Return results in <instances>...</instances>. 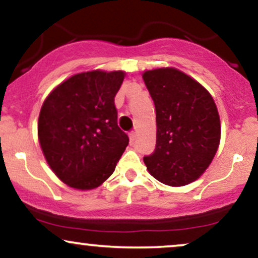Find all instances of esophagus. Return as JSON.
Listing matches in <instances>:
<instances>
[{
  "label": "esophagus",
  "mask_w": 258,
  "mask_h": 258,
  "mask_svg": "<svg viewBox=\"0 0 258 258\" xmlns=\"http://www.w3.org/2000/svg\"><path fill=\"white\" fill-rule=\"evenodd\" d=\"M130 141H131V143L136 141V132H130Z\"/></svg>",
  "instance_id": "34e87169"
}]
</instances>
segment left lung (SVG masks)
Returning <instances> with one entry per match:
<instances>
[{"label": "left lung", "instance_id": "left-lung-1", "mask_svg": "<svg viewBox=\"0 0 258 258\" xmlns=\"http://www.w3.org/2000/svg\"><path fill=\"white\" fill-rule=\"evenodd\" d=\"M143 80L156 110V146L143 158L147 170L164 184H189L205 172L220 146L215 100L199 82L174 68L148 70Z\"/></svg>", "mask_w": 258, "mask_h": 258}]
</instances>
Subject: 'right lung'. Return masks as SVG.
<instances>
[{
	"mask_svg": "<svg viewBox=\"0 0 258 258\" xmlns=\"http://www.w3.org/2000/svg\"><path fill=\"white\" fill-rule=\"evenodd\" d=\"M123 78V72L76 74L43 102L37 127L41 149L55 176L72 188L99 186L128 146L114 103Z\"/></svg>",
	"mask_w": 258,
	"mask_h": 258,
	"instance_id": "add662e5",
	"label": "right lung"
}]
</instances>
